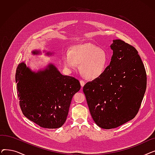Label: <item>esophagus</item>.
<instances>
[{
	"mask_svg": "<svg viewBox=\"0 0 155 155\" xmlns=\"http://www.w3.org/2000/svg\"><path fill=\"white\" fill-rule=\"evenodd\" d=\"M80 83L81 87L83 88V87L85 85V82H84V81H83V80H80Z\"/></svg>",
	"mask_w": 155,
	"mask_h": 155,
	"instance_id": "34e87169",
	"label": "esophagus"
}]
</instances>
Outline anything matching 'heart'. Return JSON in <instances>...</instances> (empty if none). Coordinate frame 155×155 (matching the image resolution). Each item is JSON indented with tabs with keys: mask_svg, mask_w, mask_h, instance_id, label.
Masks as SVG:
<instances>
[{
	"mask_svg": "<svg viewBox=\"0 0 155 155\" xmlns=\"http://www.w3.org/2000/svg\"><path fill=\"white\" fill-rule=\"evenodd\" d=\"M62 60L64 67L74 70L80 64V71L85 78L95 80L102 77L109 64V56L103 49L92 43L77 45L64 52Z\"/></svg>",
	"mask_w": 155,
	"mask_h": 155,
	"instance_id": "b5f03b06",
	"label": "heart"
}]
</instances>
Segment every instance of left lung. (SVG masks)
I'll list each match as a JSON object with an SVG mask.
<instances>
[{"label": "left lung", "instance_id": "obj_1", "mask_svg": "<svg viewBox=\"0 0 155 155\" xmlns=\"http://www.w3.org/2000/svg\"><path fill=\"white\" fill-rule=\"evenodd\" d=\"M110 64L100 78L83 88L91 114L97 126L116 128L133 119L146 88V73L137 51L120 39L113 40Z\"/></svg>", "mask_w": 155, "mask_h": 155}]
</instances>
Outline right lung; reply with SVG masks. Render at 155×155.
<instances>
[{"label": "right lung", "instance_id": "obj_1", "mask_svg": "<svg viewBox=\"0 0 155 155\" xmlns=\"http://www.w3.org/2000/svg\"><path fill=\"white\" fill-rule=\"evenodd\" d=\"M41 53L37 50L32 51L34 55ZM45 54L51 56L54 53ZM15 82L23 114L39 126L48 129L63 125L72 97L81 87L77 79L62 75L52 63L35 71L25 61L21 62L16 69Z\"/></svg>", "mask_w": 155, "mask_h": 155}]
</instances>
